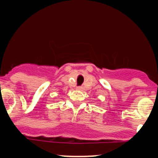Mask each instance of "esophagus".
<instances>
[{"mask_svg": "<svg viewBox=\"0 0 158 158\" xmlns=\"http://www.w3.org/2000/svg\"><path fill=\"white\" fill-rule=\"evenodd\" d=\"M77 89L78 90H81V89H82V87H81V86H78L77 87Z\"/></svg>", "mask_w": 158, "mask_h": 158, "instance_id": "1", "label": "esophagus"}]
</instances>
